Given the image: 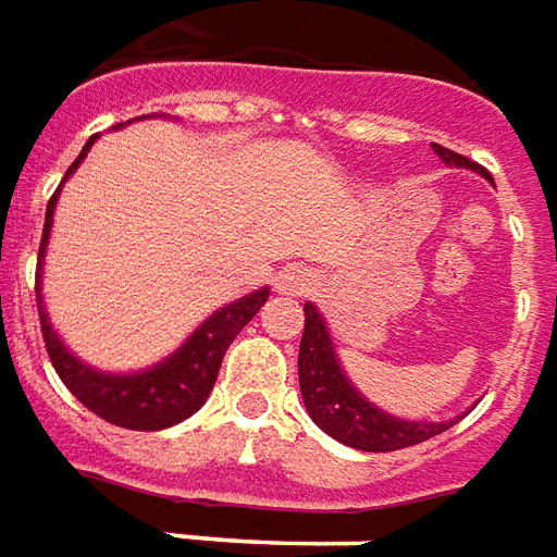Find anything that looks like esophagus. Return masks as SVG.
Listing matches in <instances>:
<instances>
[{"label": "esophagus", "mask_w": 557, "mask_h": 557, "mask_svg": "<svg viewBox=\"0 0 557 557\" xmlns=\"http://www.w3.org/2000/svg\"><path fill=\"white\" fill-rule=\"evenodd\" d=\"M314 282H318V275L306 270V267H285L275 275V290L285 294V297H302L314 287Z\"/></svg>", "instance_id": "esophagus-1"}]
</instances>
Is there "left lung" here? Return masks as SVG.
I'll return each mask as SVG.
<instances>
[{
  "mask_svg": "<svg viewBox=\"0 0 557 557\" xmlns=\"http://www.w3.org/2000/svg\"><path fill=\"white\" fill-rule=\"evenodd\" d=\"M435 152L449 168H465L480 176L486 171L476 161L465 159L447 146L435 144ZM488 180V176H486ZM306 311V330L299 342V393L306 401V411L318 429L326 435L366 453H393V449L423 444L429 437L447 432L456 420H401L393 413L374 408L369 398L362 396L335 357L333 335L326 330V321L314 302L302 306Z\"/></svg>",
  "mask_w": 557,
  "mask_h": 557,
  "instance_id": "8db88e82",
  "label": "left lung"
}]
</instances>
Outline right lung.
<instances>
[{"instance_id":"1","label":"right lung","mask_w":557,"mask_h":557,"mask_svg":"<svg viewBox=\"0 0 557 557\" xmlns=\"http://www.w3.org/2000/svg\"><path fill=\"white\" fill-rule=\"evenodd\" d=\"M137 120H146V116H137ZM116 128H122V125H116ZM96 140L98 134L86 140L81 156L74 159V164L65 173L62 185L69 183L71 173L81 168V161L86 159V152L92 149ZM62 185H59L57 195L50 197V203H47L45 236H41L38 272H35V302H38L41 335H45L47 354H50L53 369L62 377V384L69 386L71 393L77 396V401H83L89 411L98 413L108 423L122 425V429H137V432H159V429H168V425L183 423L191 413L203 408V401H207L212 386H215L219 369H222L224 350L231 348V342L239 335V330L270 299V287L251 290L246 297L227 302L224 309L212 311L207 321L200 323L195 333L188 335L183 345L173 350L171 357H164V360L149 366V369L125 374L92 369V366H86L81 357H74L62 345V338H59L53 323L47 318L45 297H41L47 243H50V231H53V212H57V200Z\"/></svg>"}]
</instances>
